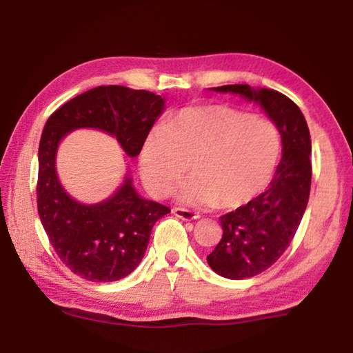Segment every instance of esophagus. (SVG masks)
<instances>
[{
  "label": "esophagus",
  "instance_id": "34e87169",
  "mask_svg": "<svg viewBox=\"0 0 353 353\" xmlns=\"http://www.w3.org/2000/svg\"><path fill=\"white\" fill-rule=\"evenodd\" d=\"M172 213H174L177 218H181L183 221H194L199 218V214H196L194 212L188 210V208H182V207H174L172 208Z\"/></svg>",
  "mask_w": 353,
  "mask_h": 353
}]
</instances>
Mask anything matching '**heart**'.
Masks as SVG:
<instances>
[{"mask_svg":"<svg viewBox=\"0 0 353 353\" xmlns=\"http://www.w3.org/2000/svg\"><path fill=\"white\" fill-rule=\"evenodd\" d=\"M282 139L271 119L227 104L187 107L143 141V182L155 196L172 193L190 170L182 199L225 210L249 204L277 170Z\"/></svg>","mask_w":353,"mask_h":353,"instance_id":"heart-1","label":"heart"}]
</instances>
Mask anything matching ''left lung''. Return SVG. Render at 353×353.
<instances>
[{
  "label": "left lung",
  "instance_id": "1",
  "mask_svg": "<svg viewBox=\"0 0 353 353\" xmlns=\"http://www.w3.org/2000/svg\"><path fill=\"white\" fill-rule=\"evenodd\" d=\"M260 104L282 137V160L270 187L249 204L219 218L223 238L207 255L212 270L225 279L241 280L266 271L294 238L310 198L312 140L305 118L283 93L255 90L248 83L214 87Z\"/></svg>",
  "mask_w": 353,
  "mask_h": 353
}]
</instances>
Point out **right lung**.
Masks as SVG:
<instances>
[{
    "mask_svg": "<svg viewBox=\"0 0 353 353\" xmlns=\"http://www.w3.org/2000/svg\"><path fill=\"white\" fill-rule=\"evenodd\" d=\"M163 110L152 92L101 85L79 94L48 118L39 145L37 210L59 259L90 282H115L129 276L145 255L155 224L170 207L137 194L128 177L110 199L83 205L65 193L56 174V151L70 130L94 128L117 137L129 157Z\"/></svg>",
    "mask_w": 353,
    "mask_h": 353,
    "instance_id": "obj_1",
    "label": "right lung"
}]
</instances>
